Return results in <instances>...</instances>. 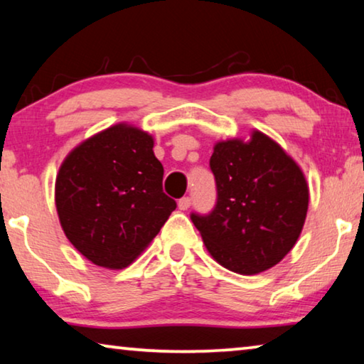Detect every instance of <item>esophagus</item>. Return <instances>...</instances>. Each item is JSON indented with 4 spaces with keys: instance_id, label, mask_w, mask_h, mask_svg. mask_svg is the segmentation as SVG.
<instances>
[{
    "instance_id": "esophagus-1",
    "label": "esophagus",
    "mask_w": 364,
    "mask_h": 364,
    "mask_svg": "<svg viewBox=\"0 0 364 364\" xmlns=\"http://www.w3.org/2000/svg\"><path fill=\"white\" fill-rule=\"evenodd\" d=\"M190 205H192V198H190V197H182L181 200H178V208H181V210L190 208Z\"/></svg>"
}]
</instances>
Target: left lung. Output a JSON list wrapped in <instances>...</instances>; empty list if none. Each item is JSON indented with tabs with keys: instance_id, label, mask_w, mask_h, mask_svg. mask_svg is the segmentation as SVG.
<instances>
[{
	"instance_id": "8db88e82",
	"label": "left lung",
	"mask_w": 364,
	"mask_h": 364,
	"mask_svg": "<svg viewBox=\"0 0 364 364\" xmlns=\"http://www.w3.org/2000/svg\"><path fill=\"white\" fill-rule=\"evenodd\" d=\"M210 169L216 203L208 215H190L208 252L240 275L277 265L304 226L309 190L299 166L273 139L254 132L247 143H218Z\"/></svg>"
}]
</instances>
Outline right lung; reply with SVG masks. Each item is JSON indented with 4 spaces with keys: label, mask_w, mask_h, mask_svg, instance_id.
Here are the masks:
<instances>
[{
    "label": "right lung",
    "mask_w": 364,
    "mask_h": 364,
    "mask_svg": "<svg viewBox=\"0 0 364 364\" xmlns=\"http://www.w3.org/2000/svg\"><path fill=\"white\" fill-rule=\"evenodd\" d=\"M153 146L148 133L120 124L86 139L61 164L55 183L61 228L92 264L130 265L176 210Z\"/></svg>",
    "instance_id": "add662e5"
}]
</instances>
